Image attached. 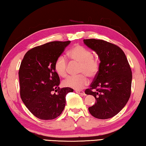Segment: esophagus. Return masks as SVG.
I'll return each instance as SVG.
<instances>
[{
    "mask_svg": "<svg viewBox=\"0 0 146 146\" xmlns=\"http://www.w3.org/2000/svg\"><path fill=\"white\" fill-rule=\"evenodd\" d=\"M76 93H78L79 94H81L82 96H85V93L84 91L83 90H75Z\"/></svg>",
    "mask_w": 146,
    "mask_h": 146,
    "instance_id": "esophagus-1",
    "label": "esophagus"
}]
</instances>
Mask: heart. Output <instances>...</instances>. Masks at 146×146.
<instances>
[{
    "mask_svg": "<svg viewBox=\"0 0 146 146\" xmlns=\"http://www.w3.org/2000/svg\"><path fill=\"white\" fill-rule=\"evenodd\" d=\"M67 56L72 63H79L78 73L76 77H70L63 81L64 87L76 90H82L89 83L87 77L94 78L99 71V63L93 57L92 52L81 45H76L68 52ZM68 63L63 56L57 57L54 63L56 72L62 78L67 76Z\"/></svg>",
    "mask_w": 146,
    "mask_h": 146,
    "instance_id": "heart-1",
    "label": "heart"
}]
</instances>
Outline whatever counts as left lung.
Wrapping results in <instances>:
<instances>
[{
  "label": "left lung",
  "mask_w": 146,
  "mask_h": 146,
  "mask_svg": "<svg viewBox=\"0 0 146 146\" xmlns=\"http://www.w3.org/2000/svg\"><path fill=\"white\" fill-rule=\"evenodd\" d=\"M83 42L99 57V71L85 94L95 98L89 113L98 119L116 115L131 96L132 72L125 54L120 47L104 40L83 39Z\"/></svg>",
  "instance_id": "obj_1"
}]
</instances>
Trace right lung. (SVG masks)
Instances as JSON below:
<instances>
[{"label": "right lung", "instance_id": "right-lung-1", "mask_svg": "<svg viewBox=\"0 0 146 146\" xmlns=\"http://www.w3.org/2000/svg\"><path fill=\"white\" fill-rule=\"evenodd\" d=\"M68 41L50 42L30 50L24 56L19 71L20 94L24 104L37 118L53 120L62 113L69 87L59 89L60 80L54 69ZM57 92V94L53 92Z\"/></svg>", "mask_w": 146, "mask_h": 146}]
</instances>
